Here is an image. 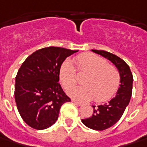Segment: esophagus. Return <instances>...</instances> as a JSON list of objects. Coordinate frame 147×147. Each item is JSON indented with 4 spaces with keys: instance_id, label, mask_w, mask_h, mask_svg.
I'll return each instance as SVG.
<instances>
[{
    "instance_id": "34e87169",
    "label": "esophagus",
    "mask_w": 147,
    "mask_h": 147,
    "mask_svg": "<svg viewBox=\"0 0 147 147\" xmlns=\"http://www.w3.org/2000/svg\"><path fill=\"white\" fill-rule=\"evenodd\" d=\"M71 101L73 102L75 105H82V103H80V102L76 100V99H71Z\"/></svg>"
}]
</instances>
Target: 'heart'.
<instances>
[{"mask_svg":"<svg viewBox=\"0 0 147 147\" xmlns=\"http://www.w3.org/2000/svg\"><path fill=\"white\" fill-rule=\"evenodd\" d=\"M75 64L79 73H86L81 83L83 86L74 87L76 82V73L71 61L66 60L59 70L61 85L68 94L79 100L105 102L112 98L117 92L120 85V74L117 67L108 64L105 58L98 55L85 53L75 58Z\"/></svg>","mask_w":147,"mask_h":147,"instance_id":"1","label":"heart"}]
</instances>
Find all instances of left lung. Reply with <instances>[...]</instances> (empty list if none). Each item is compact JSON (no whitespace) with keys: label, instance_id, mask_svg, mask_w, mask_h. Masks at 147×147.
Masks as SVG:
<instances>
[{"label":"left lung","instance_id":"left-lung-1","mask_svg":"<svg viewBox=\"0 0 147 147\" xmlns=\"http://www.w3.org/2000/svg\"><path fill=\"white\" fill-rule=\"evenodd\" d=\"M115 65L120 74V85L114 98L105 105H92L94 112L91 117L82 119L83 124L93 130L103 131L115 124L123 116L128 105L132 91V73L130 67L118 56L104 50H92Z\"/></svg>","mask_w":147,"mask_h":147}]
</instances>
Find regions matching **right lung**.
I'll return each mask as SVG.
<instances>
[{"mask_svg": "<svg viewBox=\"0 0 147 147\" xmlns=\"http://www.w3.org/2000/svg\"><path fill=\"white\" fill-rule=\"evenodd\" d=\"M78 51L59 47L37 50L18 71L15 99L23 120L37 130L56 123L61 105L71 101L59 81V70L67 57Z\"/></svg>", "mask_w": 147, "mask_h": 147, "instance_id": "1", "label": "right lung"}]
</instances>
